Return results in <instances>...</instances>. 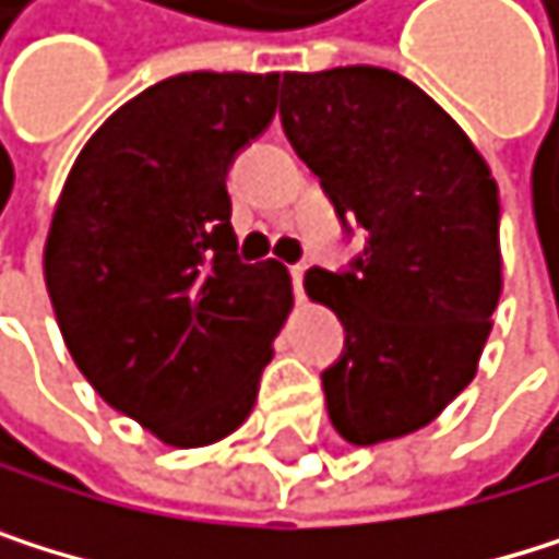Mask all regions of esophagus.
<instances>
[{
  "instance_id": "1",
  "label": "esophagus",
  "mask_w": 559,
  "mask_h": 559,
  "mask_svg": "<svg viewBox=\"0 0 559 559\" xmlns=\"http://www.w3.org/2000/svg\"><path fill=\"white\" fill-rule=\"evenodd\" d=\"M306 270H310V266H306V263H296L289 273H293V286H296V296H302V276H306Z\"/></svg>"
}]
</instances>
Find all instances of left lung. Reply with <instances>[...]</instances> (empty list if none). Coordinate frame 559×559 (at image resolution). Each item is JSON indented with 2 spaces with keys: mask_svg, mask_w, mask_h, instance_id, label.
<instances>
[{
  "mask_svg": "<svg viewBox=\"0 0 559 559\" xmlns=\"http://www.w3.org/2000/svg\"><path fill=\"white\" fill-rule=\"evenodd\" d=\"M280 116L340 216L370 233L353 273H306L346 326L323 373L353 447L424 430L477 377L503 289L500 189L456 119L380 66L283 72Z\"/></svg>",
  "mask_w": 559,
  "mask_h": 559,
  "instance_id": "1",
  "label": "left lung"
}]
</instances>
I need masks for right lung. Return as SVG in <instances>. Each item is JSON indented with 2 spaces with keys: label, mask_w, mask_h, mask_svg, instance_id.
I'll list each match as a JSON object with an SVG mask.
<instances>
[{
  "label": "right lung",
  "mask_w": 559,
  "mask_h": 559,
  "mask_svg": "<svg viewBox=\"0 0 559 559\" xmlns=\"http://www.w3.org/2000/svg\"><path fill=\"white\" fill-rule=\"evenodd\" d=\"M280 72H182L132 96L82 146L43 273L93 390L192 450L246 424L293 310L276 260L236 257L226 169L276 112Z\"/></svg>",
  "instance_id": "right-lung-1"
}]
</instances>
